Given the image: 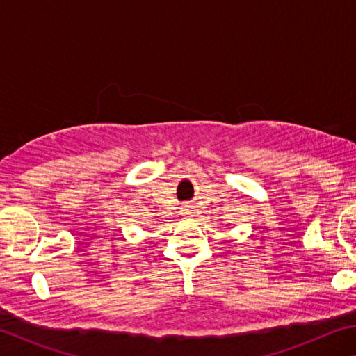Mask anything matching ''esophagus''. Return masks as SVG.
Listing matches in <instances>:
<instances>
[{
  "mask_svg": "<svg viewBox=\"0 0 356 356\" xmlns=\"http://www.w3.org/2000/svg\"><path fill=\"white\" fill-rule=\"evenodd\" d=\"M182 212H184L185 215H190V213H191V210H190V206H185V207H184V210H182Z\"/></svg>",
  "mask_w": 356,
  "mask_h": 356,
  "instance_id": "34e87169",
  "label": "esophagus"
}]
</instances>
